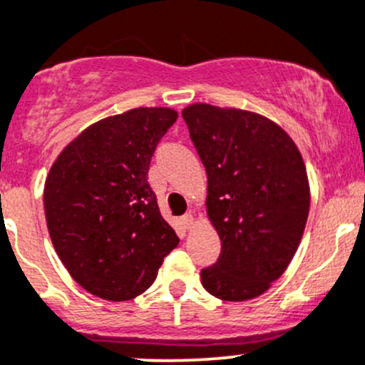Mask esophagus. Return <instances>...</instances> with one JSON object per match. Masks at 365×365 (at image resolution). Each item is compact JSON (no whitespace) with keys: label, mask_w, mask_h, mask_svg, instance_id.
<instances>
[{"label":"esophagus","mask_w":365,"mask_h":365,"mask_svg":"<svg viewBox=\"0 0 365 365\" xmlns=\"http://www.w3.org/2000/svg\"><path fill=\"white\" fill-rule=\"evenodd\" d=\"M182 224H183V227L187 229V231H189V229H192L194 227V217H192V213H185L182 217Z\"/></svg>","instance_id":"obj_1"}]
</instances>
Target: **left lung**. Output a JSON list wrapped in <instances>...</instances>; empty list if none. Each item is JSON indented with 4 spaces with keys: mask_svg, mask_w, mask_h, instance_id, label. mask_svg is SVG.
Returning <instances> with one entry per match:
<instances>
[{
    "mask_svg": "<svg viewBox=\"0 0 365 365\" xmlns=\"http://www.w3.org/2000/svg\"><path fill=\"white\" fill-rule=\"evenodd\" d=\"M208 175L206 208L220 236L202 287L224 301L264 294L289 267L309 212L304 163L269 118L236 108L192 105L182 112Z\"/></svg>",
    "mask_w": 365,
    "mask_h": 365,
    "instance_id": "obj_1",
    "label": "left lung"
}]
</instances>
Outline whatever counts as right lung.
Segmentation results:
<instances>
[{
    "mask_svg": "<svg viewBox=\"0 0 365 365\" xmlns=\"http://www.w3.org/2000/svg\"><path fill=\"white\" fill-rule=\"evenodd\" d=\"M176 118L170 108H134L99 120L51 168L43 192L48 234L87 292L134 299L178 245L148 183L153 152Z\"/></svg>",
    "mask_w": 365,
    "mask_h": 365,
    "instance_id": "right-lung-1",
    "label": "right lung"
}]
</instances>
